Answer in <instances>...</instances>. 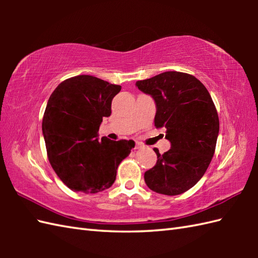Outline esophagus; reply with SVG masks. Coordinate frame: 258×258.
Returning <instances> with one entry per match:
<instances>
[{
    "instance_id": "esophagus-1",
    "label": "esophagus",
    "mask_w": 258,
    "mask_h": 258,
    "mask_svg": "<svg viewBox=\"0 0 258 258\" xmlns=\"http://www.w3.org/2000/svg\"><path fill=\"white\" fill-rule=\"evenodd\" d=\"M143 147H144V145H143V144H142V143H139V142H138V143H136V144H135V150H140V149H143Z\"/></svg>"
}]
</instances>
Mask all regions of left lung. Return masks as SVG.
Listing matches in <instances>:
<instances>
[{
  "mask_svg": "<svg viewBox=\"0 0 258 258\" xmlns=\"http://www.w3.org/2000/svg\"><path fill=\"white\" fill-rule=\"evenodd\" d=\"M136 87L155 102L156 128H166L171 149L160 154L144 174L149 187L164 195H179L199 182L213 158L220 132L216 107L195 76L164 72L138 81Z\"/></svg>",
  "mask_w": 258,
  "mask_h": 258,
  "instance_id": "8db88e82",
  "label": "left lung"
}]
</instances>
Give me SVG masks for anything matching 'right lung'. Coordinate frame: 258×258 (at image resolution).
I'll return each instance as SVG.
<instances>
[{"label": "right lung", "mask_w": 258, "mask_h": 258, "mask_svg": "<svg viewBox=\"0 0 258 258\" xmlns=\"http://www.w3.org/2000/svg\"><path fill=\"white\" fill-rule=\"evenodd\" d=\"M120 85L92 75H78L58 84L48 98L42 131L48 161L62 182L74 191L107 189L134 141H98L103 117L111 115Z\"/></svg>", "instance_id": "right-lung-1"}]
</instances>
